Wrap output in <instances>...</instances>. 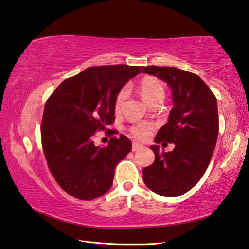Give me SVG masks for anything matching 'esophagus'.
Returning a JSON list of instances; mask_svg holds the SVG:
<instances>
[{"mask_svg": "<svg viewBox=\"0 0 249 249\" xmlns=\"http://www.w3.org/2000/svg\"><path fill=\"white\" fill-rule=\"evenodd\" d=\"M141 148H142V145H141V144H139V143H133V145H132L133 152L139 151V150H141Z\"/></svg>", "mask_w": 249, "mask_h": 249, "instance_id": "1", "label": "esophagus"}]
</instances>
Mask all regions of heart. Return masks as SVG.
<instances>
[{"mask_svg": "<svg viewBox=\"0 0 249 249\" xmlns=\"http://www.w3.org/2000/svg\"><path fill=\"white\" fill-rule=\"evenodd\" d=\"M139 90H140L141 96H142V98L147 104H150V105L152 103L157 101H163V98H164V94H165L163 84L158 79V78H154V77L143 78L139 85ZM126 95H127V89L126 88L121 89V90L118 91L116 98H115V104H114L115 109L118 110L121 108L122 103H123V101L125 99ZM151 128L152 126L148 124H137L135 126H133L131 128V132L133 136L136 137V139L144 140L150 135Z\"/></svg>", "mask_w": 249, "mask_h": 249, "instance_id": "heart-1", "label": "heart"}]
</instances>
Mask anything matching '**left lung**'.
Instances as JSON below:
<instances>
[{
    "label": "left lung",
    "instance_id": "obj_1",
    "mask_svg": "<svg viewBox=\"0 0 249 249\" xmlns=\"http://www.w3.org/2000/svg\"><path fill=\"white\" fill-rule=\"evenodd\" d=\"M142 72L165 81L172 92L169 120L159 129L155 143L174 144L171 152H154L153 164L143 170L148 189L163 196H178L191 190L209 165L216 147L219 118L217 99L199 76L174 67H142Z\"/></svg>",
    "mask_w": 249,
    "mask_h": 249
}]
</instances>
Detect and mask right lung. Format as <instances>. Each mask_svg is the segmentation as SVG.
<instances>
[{"instance_id":"right-lung-1","label":"right lung","mask_w":249,"mask_h":249,"mask_svg":"<svg viewBox=\"0 0 249 249\" xmlns=\"http://www.w3.org/2000/svg\"><path fill=\"white\" fill-rule=\"evenodd\" d=\"M137 66L90 67L59 85L44 105L41 141L50 172L67 194L80 200L102 196L113 184L117 163L132 151L128 137L95 145L94 133L114 122L115 98Z\"/></svg>"}]
</instances>
